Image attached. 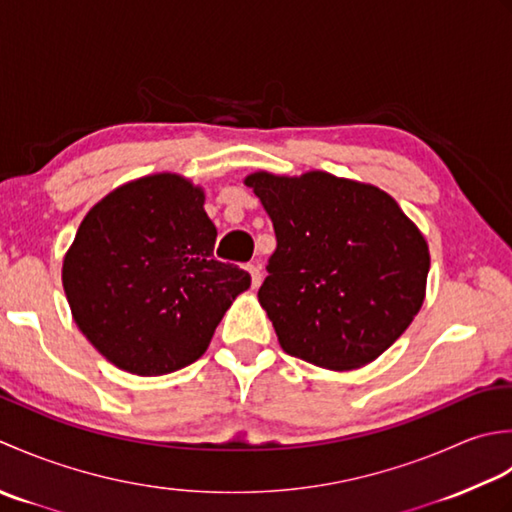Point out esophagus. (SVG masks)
Here are the masks:
<instances>
[{"label": "esophagus", "instance_id": "1", "mask_svg": "<svg viewBox=\"0 0 512 512\" xmlns=\"http://www.w3.org/2000/svg\"><path fill=\"white\" fill-rule=\"evenodd\" d=\"M247 271H249V274H252V287L258 289L260 283H263V274H260V267L254 265V263H249V265H247Z\"/></svg>", "mask_w": 512, "mask_h": 512}]
</instances>
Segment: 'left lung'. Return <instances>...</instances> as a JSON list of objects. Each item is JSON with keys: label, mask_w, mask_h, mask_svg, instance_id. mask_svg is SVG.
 I'll return each instance as SVG.
<instances>
[{"label": "left lung", "mask_w": 512, "mask_h": 512, "mask_svg": "<svg viewBox=\"0 0 512 512\" xmlns=\"http://www.w3.org/2000/svg\"><path fill=\"white\" fill-rule=\"evenodd\" d=\"M274 223L260 307L289 356L331 371L373 362L426 296L431 256L395 198L369 183L311 170L245 179Z\"/></svg>", "instance_id": "1"}]
</instances>
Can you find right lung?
Segmentation results:
<instances>
[{
	"label": "right lung",
	"mask_w": 512,
	"mask_h": 512,
	"mask_svg": "<svg viewBox=\"0 0 512 512\" xmlns=\"http://www.w3.org/2000/svg\"><path fill=\"white\" fill-rule=\"evenodd\" d=\"M203 187L161 172L119 185L83 218L61 280L83 336L143 378L196 362L238 294L245 269L214 258Z\"/></svg>",
	"instance_id": "1"
}]
</instances>
